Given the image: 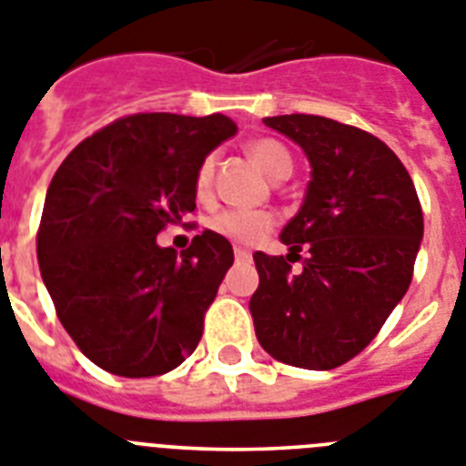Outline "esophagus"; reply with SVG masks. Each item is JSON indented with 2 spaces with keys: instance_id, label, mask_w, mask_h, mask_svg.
Segmentation results:
<instances>
[{
  "instance_id": "1",
  "label": "esophagus",
  "mask_w": 466,
  "mask_h": 466,
  "mask_svg": "<svg viewBox=\"0 0 466 466\" xmlns=\"http://www.w3.org/2000/svg\"><path fill=\"white\" fill-rule=\"evenodd\" d=\"M233 255H236L238 261H248L249 257H252V255H249V249H245V248H236V249H233Z\"/></svg>"
}]
</instances>
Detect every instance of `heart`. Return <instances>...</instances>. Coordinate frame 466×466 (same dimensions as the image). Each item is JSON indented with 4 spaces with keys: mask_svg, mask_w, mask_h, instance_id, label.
<instances>
[{
    "mask_svg": "<svg viewBox=\"0 0 466 466\" xmlns=\"http://www.w3.org/2000/svg\"><path fill=\"white\" fill-rule=\"evenodd\" d=\"M248 155L249 159L255 161L257 168L271 180L280 178V176H290V171H293V159L288 155V149L276 140L261 137V140L249 142ZM211 178H214V157H207L199 164L198 176H195V190H198L199 198L209 195ZM209 228L217 236L226 238L230 242H238V245H255V242H259L261 238L267 236L268 230L274 228V218L267 211L230 209L214 214L209 218Z\"/></svg>",
    "mask_w": 466,
    "mask_h": 466,
    "instance_id": "heart-1",
    "label": "heart"
}]
</instances>
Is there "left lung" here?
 Masks as SVG:
<instances>
[{
	"instance_id": "8db88e82",
	"label": "left lung",
	"mask_w": 466,
	"mask_h": 466,
	"mask_svg": "<svg viewBox=\"0 0 466 466\" xmlns=\"http://www.w3.org/2000/svg\"><path fill=\"white\" fill-rule=\"evenodd\" d=\"M264 123L305 152L311 178L280 230L288 255L255 252L249 314L274 360L326 371L360 355L405 298L424 217L410 173L379 137L309 114Z\"/></svg>"
}]
</instances>
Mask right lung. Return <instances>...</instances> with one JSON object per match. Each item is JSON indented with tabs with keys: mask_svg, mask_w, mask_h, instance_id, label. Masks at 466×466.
<instances>
[{
	"mask_svg": "<svg viewBox=\"0 0 466 466\" xmlns=\"http://www.w3.org/2000/svg\"><path fill=\"white\" fill-rule=\"evenodd\" d=\"M236 133L224 114H136L80 142L54 173L40 274L68 336L104 371L167 374L198 348L233 248L205 230L178 255L157 236L195 209L199 164Z\"/></svg>",
	"mask_w": 466,
	"mask_h": 466,
	"instance_id": "obj_1",
	"label": "right lung"
}]
</instances>
